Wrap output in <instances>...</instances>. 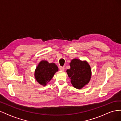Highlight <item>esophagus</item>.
<instances>
[{"instance_id":"obj_1","label":"esophagus","mask_w":121,"mask_h":121,"mask_svg":"<svg viewBox=\"0 0 121 121\" xmlns=\"http://www.w3.org/2000/svg\"><path fill=\"white\" fill-rule=\"evenodd\" d=\"M59 69H60V70H61V71H63L65 70V67H60Z\"/></svg>"}]
</instances>
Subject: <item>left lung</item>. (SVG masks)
<instances>
[{
    "mask_svg": "<svg viewBox=\"0 0 121 121\" xmlns=\"http://www.w3.org/2000/svg\"><path fill=\"white\" fill-rule=\"evenodd\" d=\"M71 68L67 70L71 83L76 88L81 89L89 83L91 75L90 65L86 61L73 60L69 64Z\"/></svg>",
    "mask_w": 121,
    "mask_h": 121,
    "instance_id": "left-lung-1",
    "label": "left lung"
}]
</instances>
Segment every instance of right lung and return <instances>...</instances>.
Masks as SVG:
<instances>
[{"label":"right lung","instance_id":"1","mask_svg":"<svg viewBox=\"0 0 121 121\" xmlns=\"http://www.w3.org/2000/svg\"><path fill=\"white\" fill-rule=\"evenodd\" d=\"M58 69L55 64H49L45 60L41 61L35 70V77L36 81L41 85H46Z\"/></svg>","mask_w":121,"mask_h":121}]
</instances>
